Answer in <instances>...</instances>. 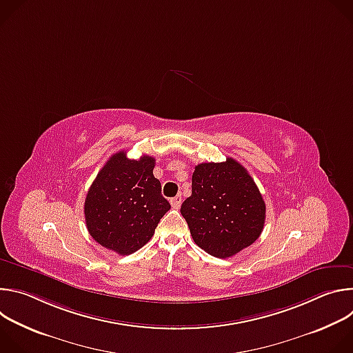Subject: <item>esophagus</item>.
Listing matches in <instances>:
<instances>
[{
    "label": "esophagus",
    "instance_id": "obj_1",
    "mask_svg": "<svg viewBox=\"0 0 353 353\" xmlns=\"http://www.w3.org/2000/svg\"><path fill=\"white\" fill-rule=\"evenodd\" d=\"M170 204H172L173 208L177 210V208L181 205V195H176L174 198H172V199H170Z\"/></svg>",
    "mask_w": 353,
    "mask_h": 353
}]
</instances>
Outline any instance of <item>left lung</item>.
Masks as SVG:
<instances>
[{
	"mask_svg": "<svg viewBox=\"0 0 353 353\" xmlns=\"http://www.w3.org/2000/svg\"><path fill=\"white\" fill-rule=\"evenodd\" d=\"M180 212L195 244L218 259L233 257L253 244L265 223L259 187L232 158L195 166L191 195Z\"/></svg>",
	"mask_w": 353,
	"mask_h": 353,
	"instance_id": "obj_1",
	"label": "left lung"
}]
</instances>
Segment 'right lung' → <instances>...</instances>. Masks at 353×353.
I'll return each instance as SVG.
<instances>
[{
	"instance_id": "right-lung-1",
	"label": "right lung",
	"mask_w": 353,
	"mask_h": 353,
	"mask_svg": "<svg viewBox=\"0 0 353 353\" xmlns=\"http://www.w3.org/2000/svg\"><path fill=\"white\" fill-rule=\"evenodd\" d=\"M154 168L155 158L128 159L125 150H120L97 173L83 212L88 232L100 245L128 256L154 236L170 210Z\"/></svg>"
}]
</instances>
